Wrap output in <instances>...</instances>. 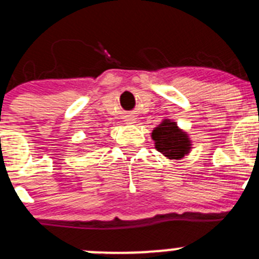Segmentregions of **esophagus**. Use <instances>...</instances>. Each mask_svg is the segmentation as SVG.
I'll use <instances>...</instances> for the list:
<instances>
[{
  "label": "esophagus",
  "instance_id": "1",
  "mask_svg": "<svg viewBox=\"0 0 259 259\" xmlns=\"http://www.w3.org/2000/svg\"><path fill=\"white\" fill-rule=\"evenodd\" d=\"M126 121L128 122V123H130V122H131V121H133V119H126Z\"/></svg>",
  "mask_w": 259,
  "mask_h": 259
}]
</instances>
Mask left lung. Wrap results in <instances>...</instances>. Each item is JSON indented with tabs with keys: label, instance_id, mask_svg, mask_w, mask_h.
I'll return each mask as SVG.
<instances>
[{
	"label": "left lung",
	"instance_id": "left-lung-1",
	"mask_svg": "<svg viewBox=\"0 0 259 259\" xmlns=\"http://www.w3.org/2000/svg\"><path fill=\"white\" fill-rule=\"evenodd\" d=\"M152 138L157 151L168 158H181L190 150V142L186 133L178 128L175 122L163 121L152 132Z\"/></svg>",
	"mask_w": 259,
	"mask_h": 259
}]
</instances>
